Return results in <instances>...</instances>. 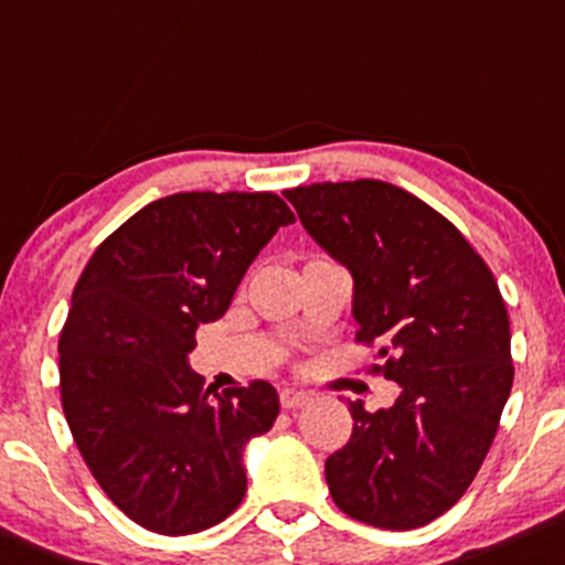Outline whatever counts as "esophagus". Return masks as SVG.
<instances>
[{"instance_id":"1","label":"esophagus","mask_w":565,"mask_h":565,"mask_svg":"<svg viewBox=\"0 0 565 565\" xmlns=\"http://www.w3.org/2000/svg\"><path fill=\"white\" fill-rule=\"evenodd\" d=\"M309 401H312V392L299 390V386H285V390L280 392V403L285 411L301 408V405H307Z\"/></svg>"}]
</instances>
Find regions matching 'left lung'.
Instances as JSON below:
<instances>
[{"instance_id": "left-lung-1", "label": "left lung", "mask_w": 565, "mask_h": 565, "mask_svg": "<svg viewBox=\"0 0 565 565\" xmlns=\"http://www.w3.org/2000/svg\"><path fill=\"white\" fill-rule=\"evenodd\" d=\"M282 194L350 269L358 341L379 344L376 371L401 384L376 414L350 403V443L326 461L333 502L376 529H419L470 488L510 397L499 285L451 221L405 189L360 179Z\"/></svg>"}]
</instances>
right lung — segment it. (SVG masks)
<instances>
[{
	"mask_svg": "<svg viewBox=\"0 0 565 565\" xmlns=\"http://www.w3.org/2000/svg\"><path fill=\"white\" fill-rule=\"evenodd\" d=\"M294 213L271 192H181L141 207L87 262L61 331V401L93 478L130 521L198 534L237 510L243 454L269 433V382L202 390V322L224 317Z\"/></svg>",
	"mask_w": 565,
	"mask_h": 565,
	"instance_id": "1",
	"label": "right lung"
}]
</instances>
